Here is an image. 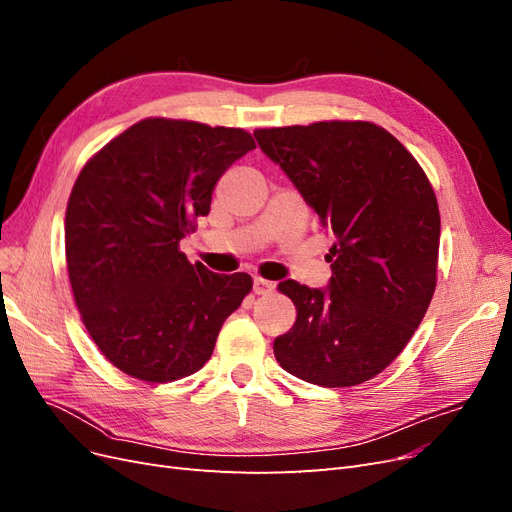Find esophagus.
Wrapping results in <instances>:
<instances>
[{"label": "esophagus", "instance_id": "1", "mask_svg": "<svg viewBox=\"0 0 512 512\" xmlns=\"http://www.w3.org/2000/svg\"><path fill=\"white\" fill-rule=\"evenodd\" d=\"M275 288L273 282L262 280V277H254V292L256 294H269Z\"/></svg>", "mask_w": 512, "mask_h": 512}]
</instances>
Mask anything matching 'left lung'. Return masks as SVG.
<instances>
[{
  "label": "left lung",
  "mask_w": 512,
  "mask_h": 512,
  "mask_svg": "<svg viewBox=\"0 0 512 512\" xmlns=\"http://www.w3.org/2000/svg\"><path fill=\"white\" fill-rule=\"evenodd\" d=\"M254 136L335 235L327 288L277 286L297 320L275 337V359L327 389L371 380L406 348L436 290L440 211L431 183L412 153L369 121Z\"/></svg>",
  "instance_id": "8db88e82"
}]
</instances>
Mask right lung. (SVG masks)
<instances>
[{"label": "right lung", "instance_id": "right-lung-1", "mask_svg": "<svg viewBox=\"0 0 512 512\" xmlns=\"http://www.w3.org/2000/svg\"><path fill=\"white\" fill-rule=\"evenodd\" d=\"M254 147L241 128L156 117L83 166L66 211L68 275L85 329L123 374H194L252 290L247 273L192 265L179 241L209 213L215 183Z\"/></svg>", "mask_w": 512, "mask_h": 512}]
</instances>
